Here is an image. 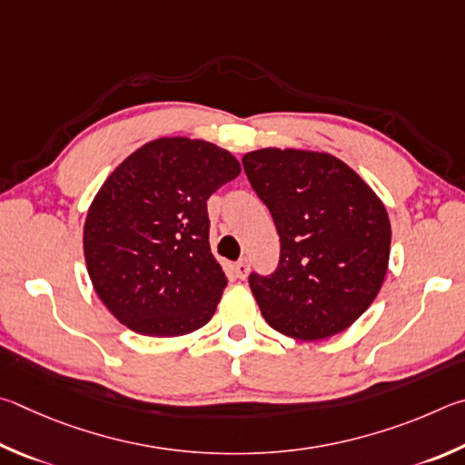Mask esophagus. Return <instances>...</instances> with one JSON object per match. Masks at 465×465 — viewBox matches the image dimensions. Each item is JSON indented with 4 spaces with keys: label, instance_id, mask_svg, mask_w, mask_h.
Wrapping results in <instances>:
<instances>
[{
    "label": "esophagus",
    "instance_id": "obj_1",
    "mask_svg": "<svg viewBox=\"0 0 465 465\" xmlns=\"http://www.w3.org/2000/svg\"><path fill=\"white\" fill-rule=\"evenodd\" d=\"M234 275H237L239 280H245L249 275V262L247 259H241V262L234 263Z\"/></svg>",
    "mask_w": 465,
    "mask_h": 465
}]
</instances>
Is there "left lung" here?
I'll return each mask as SVG.
<instances>
[{
  "label": "left lung",
  "mask_w": 465,
  "mask_h": 465,
  "mask_svg": "<svg viewBox=\"0 0 465 465\" xmlns=\"http://www.w3.org/2000/svg\"><path fill=\"white\" fill-rule=\"evenodd\" d=\"M242 165L282 242L275 273L249 278L263 319L300 341L349 329L388 272L392 228L384 202L331 153L267 146L247 153Z\"/></svg>",
  "instance_id": "left-lung-1"
}]
</instances>
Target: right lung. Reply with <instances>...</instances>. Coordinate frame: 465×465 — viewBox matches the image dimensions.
Here are the masks:
<instances>
[{"instance_id":"right-lung-1","label":"right lung","mask_w":465,"mask_h":465,"mask_svg":"<svg viewBox=\"0 0 465 465\" xmlns=\"http://www.w3.org/2000/svg\"><path fill=\"white\" fill-rule=\"evenodd\" d=\"M241 173L226 149L163 136L112 171L84 226L89 280L130 331L182 337L206 324L226 288L210 251L206 202Z\"/></svg>"}]
</instances>
